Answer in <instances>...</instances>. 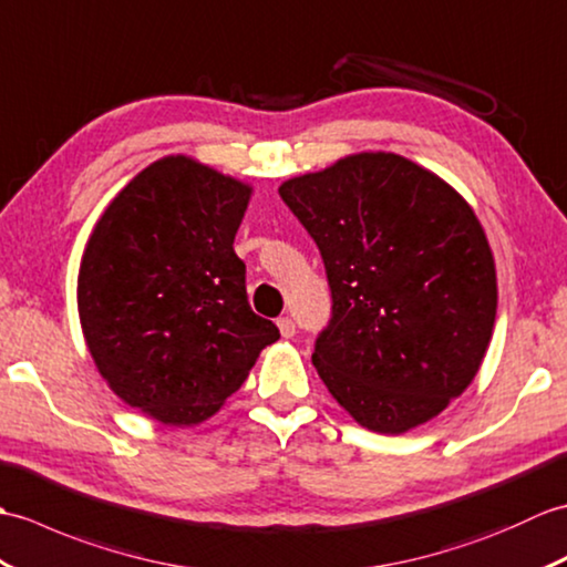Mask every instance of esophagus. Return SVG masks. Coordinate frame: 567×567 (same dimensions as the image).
I'll return each instance as SVG.
<instances>
[{"label":"esophagus","instance_id":"34e87169","mask_svg":"<svg viewBox=\"0 0 567 567\" xmlns=\"http://www.w3.org/2000/svg\"><path fill=\"white\" fill-rule=\"evenodd\" d=\"M279 330H281V334L286 337V339H291L293 334H296V322L291 320V318H279Z\"/></svg>","mask_w":567,"mask_h":567}]
</instances>
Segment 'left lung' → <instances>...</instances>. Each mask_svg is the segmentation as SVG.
Instances as JSON below:
<instances>
[{
    "label": "left lung",
    "instance_id": "left-lung-1",
    "mask_svg": "<svg viewBox=\"0 0 567 567\" xmlns=\"http://www.w3.org/2000/svg\"><path fill=\"white\" fill-rule=\"evenodd\" d=\"M279 196L330 284L312 351L327 390L379 434L436 417L475 379L495 324V259L473 208L393 153L344 157Z\"/></svg>",
    "mask_w": 567,
    "mask_h": 567
}]
</instances>
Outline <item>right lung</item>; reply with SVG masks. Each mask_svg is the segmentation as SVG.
<instances>
[{
    "label": "right lung",
    "instance_id": "obj_1",
    "mask_svg": "<svg viewBox=\"0 0 567 567\" xmlns=\"http://www.w3.org/2000/svg\"><path fill=\"white\" fill-rule=\"evenodd\" d=\"M251 188L184 155L143 169L86 243L78 306L99 373L165 424L230 398L279 327L249 308L233 243Z\"/></svg>",
    "mask_w": 567,
    "mask_h": 567
}]
</instances>
